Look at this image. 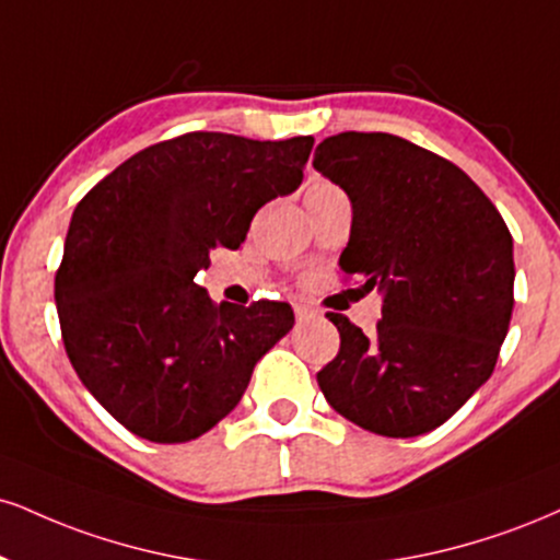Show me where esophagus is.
Returning a JSON list of instances; mask_svg holds the SVG:
<instances>
[{"label":"esophagus","mask_w":560,"mask_h":560,"mask_svg":"<svg viewBox=\"0 0 560 560\" xmlns=\"http://www.w3.org/2000/svg\"><path fill=\"white\" fill-rule=\"evenodd\" d=\"M294 315H298V323H305V320L313 318V310L305 307V305H298V307H294Z\"/></svg>","instance_id":"obj_1"}]
</instances>
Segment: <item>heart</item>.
<instances>
[{"mask_svg":"<svg viewBox=\"0 0 560 560\" xmlns=\"http://www.w3.org/2000/svg\"><path fill=\"white\" fill-rule=\"evenodd\" d=\"M336 185H331V182L328 179H313L307 185V190H305V198H310V195H315V192H323V190H334Z\"/></svg>","mask_w":560,"mask_h":560,"instance_id":"heart-1","label":"heart"}]
</instances>
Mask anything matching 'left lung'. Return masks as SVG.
I'll return each mask as SVG.
<instances>
[{"mask_svg": "<svg viewBox=\"0 0 560 560\" xmlns=\"http://www.w3.org/2000/svg\"><path fill=\"white\" fill-rule=\"evenodd\" d=\"M313 166L352 200L339 266L383 294L373 336L345 315L318 373L354 425L412 438L448 420L493 373L514 310L506 221L459 166L388 132H339Z\"/></svg>", "mask_w": 560, "mask_h": 560, "instance_id": "1", "label": "left lung"}]
</instances>
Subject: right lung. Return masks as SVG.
I'll use <instances>...</instances> for the list:
<instances>
[{"label": "right lung", "mask_w": 560, "mask_h": 560, "mask_svg": "<svg viewBox=\"0 0 560 560\" xmlns=\"http://www.w3.org/2000/svg\"><path fill=\"white\" fill-rule=\"evenodd\" d=\"M313 143L187 132L135 153L78 203L54 279L65 352L130 433H208L294 326L287 302L215 305L195 276L215 247L237 250L260 206L298 190Z\"/></svg>", "instance_id": "1"}]
</instances>
